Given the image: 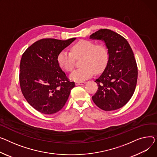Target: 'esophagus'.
<instances>
[{
    "label": "esophagus",
    "instance_id": "obj_1",
    "mask_svg": "<svg viewBox=\"0 0 157 157\" xmlns=\"http://www.w3.org/2000/svg\"><path fill=\"white\" fill-rule=\"evenodd\" d=\"M85 82H76V86H79V85H84V84H85Z\"/></svg>",
    "mask_w": 157,
    "mask_h": 157
}]
</instances>
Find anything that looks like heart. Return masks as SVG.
Returning <instances> with one entry per match:
<instances>
[{
  "label": "heart",
  "instance_id": "heart-1",
  "mask_svg": "<svg viewBox=\"0 0 157 157\" xmlns=\"http://www.w3.org/2000/svg\"><path fill=\"white\" fill-rule=\"evenodd\" d=\"M71 52L62 51L58 56L60 66L65 71H71L75 66V58L83 57L81 68L75 69L69 76L70 79L82 82L91 78L94 72H101L107 66L109 60L107 48L103 45L89 40H81L71 47Z\"/></svg>",
  "mask_w": 157,
  "mask_h": 157
}]
</instances>
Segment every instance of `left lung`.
I'll return each mask as SVG.
<instances>
[{"label": "left lung", "mask_w": 157, "mask_h": 157, "mask_svg": "<svg viewBox=\"0 0 157 157\" xmlns=\"http://www.w3.org/2000/svg\"><path fill=\"white\" fill-rule=\"evenodd\" d=\"M90 38L103 41L109 52L107 66L95 81L98 90L92 100L103 110L119 109L129 101L136 86L138 67L133 52L126 39L110 29H101Z\"/></svg>", "instance_id": "left-lung-1"}]
</instances>
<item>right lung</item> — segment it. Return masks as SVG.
Listing matches in <instances>:
<instances>
[{"label": "right lung", "instance_id": "obj_1", "mask_svg": "<svg viewBox=\"0 0 157 157\" xmlns=\"http://www.w3.org/2000/svg\"><path fill=\"white\" fill-rule=\"evenodd\" d=\"M76 39H41L22 56L19 65L21 89L29 105L41 113L53 114L61 110L75 86L61 69L58 56Z\"/></svg>", "mask_w": 157, "mask_h": 157}]
</instances>
